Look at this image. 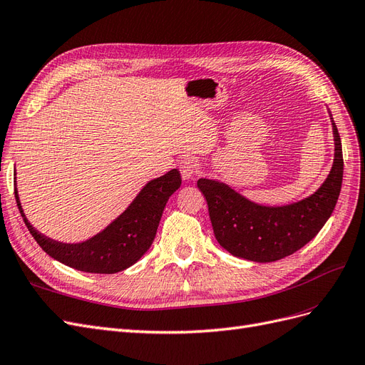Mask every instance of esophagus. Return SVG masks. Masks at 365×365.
Here are the masks:
<instances>
[{"label": "esophagus", "mask_w": 365, "mask_h": 365, "mask_svg": "<svg viewBox=\"0 0 365 365\" xmlns=\"http://www.w3.org/2000/svg\"><path fill=\"white\" fill-rule=\"evenodd\" d=\"M180 172L182 180H192L196 173L200 172V165L193 160V158H184L180 163Z\"/></svg>", "instance_id": "esophagus-1"}]
</instances>
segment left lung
Instances as JSON below:
<instances>
[{
    "mask_svg": "<svg viewBox=\"0 0 365 365\" xmlns=\"http://www.w3.org/2000/svg\"><path fill=\"white\" fill-rule=\"evenodd\" d=\"M332 129V169L314 195L298 202L282 207L259 205L224 182L197 180L220 247L236 257L267 263L291 256L318 235L336 205L344 170L341 138L334 120Z\"/></svg>",
    "mask_w": 365,
    "mask_h": 365,
    "instance_id": "8db88e82",
    "label": "left lung"
}]
</instances>
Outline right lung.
Wrapping results in <instances>:
<instances>
[{"label":"right lung","mask_w":365,"mask_h":365,"mask_svg":"<svg viewBox=\"0 0 365 365\" xmlns=\"http://www.w3.org/2000/svg\"><path fill=\"white\" fill-rule=\"evenodd\" d=\"M180 185L178 169H172L160 178L149 181L115 220L98 235L79 244H63L41 235L27 220L16 187L15 197L30 235L48 256L77 271L114 274L132 267L150 248L163 210Z\"/></svg>","instance_id":"1"}]
</instances>
